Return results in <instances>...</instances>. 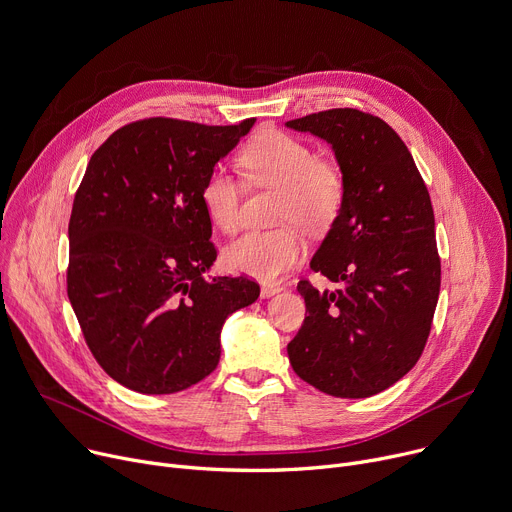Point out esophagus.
Instances as JSON below:
<instances>
[{
	"label": "esophagus",
	"mask_w": 512,
	"mask_h": 512,
	"mask_svg": "<svg viewBox=\"0 0 512 512\" xmlns=\"http://www.w3.org/2000/svg\"><path fill=\"white\" fill-rule=\"evenodd\" d=\"M280 292H282L280 286H261V298H271Z\"/></svg>",
	"instance_id": "34e87169"
}]
</instances>
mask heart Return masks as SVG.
I'll return each instance as SVG.
<instances>
[{
  "instance_id": "obj_1",
  "label": "heart",
  "mask_w": 512,
  "mask_h": 512,
  "mask_svg": "<svg viewBox=\"0 0 512 512\" xmlns=\"http://www.w3.org/2000/svg\"><path fill=\"white\" fill-rule=\"evenodd\" d=\"M239 163L257 185L280 190L275 216L280 222H298L308 230L327 228L339 214L345 181L337 165L320 161L316 151L300 138L269 130L243 149ZM200 200L212 226L232 232L239 226L241 183L226 167L212 169ZM306 253V241L294 226L251 230L224 249V265L261 282H275L296 267Z\"/></svg>"
}]
</instances>
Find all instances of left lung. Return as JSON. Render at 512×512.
I'll return each instance as SVG.
<instances>
[{
  "label": "left lung",
  "mask_w": 512,
  "mask_h": 512,
  "mask_svg": "<svg viewBox=\"0 0 512 512\" xmlns=\"http://www.w3.org/2000/svg\"><path fill=\"white\" fill-rule=\"evenodd\" d=\"M327 141L345 198L310 267L339 284H298L308 316L288 345L296 374L337 398L374 396L421 357L441 288L435 214L402 138L378 116L335 108L286 122Z\"/></svg>",
  "instance_id": "8db88e82"
}]
</instances>
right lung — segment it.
Returning a JSON list of instances; mask_svg holds the SVG:
<instances>
[{"label":"right lung","mask_w":512,"mask_h":512,"mask_svg":"<svg viewBox=\"0 0 512 512\" xmlns=\"http://www.w3.org/2000/svg\"><path fill=\"white\" fill-rule=\"evenodd\" d=\"M253 124L138 120L89 159L69 220L67 294L89 351L128 390L173 394L210 376L226 316L259 298L247 277H204L216 249L200 200Z\"/></svg>","instance_id":"obj_1"}]
</instances>
